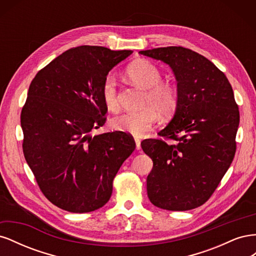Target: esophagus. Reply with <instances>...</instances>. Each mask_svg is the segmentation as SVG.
Listing matches in <instances>:
<instances>
[{"mask_svg":"<svg viewBox=\"0 0 256 256\" xmlns=\"http://www.w3.org/2000/svg\"><path fill=\"white\" fill-rule=\"evenodd\" d=\"M136 150H141V142H140V140H138V138H136Z\"/></svg>","mask_w":256,"mask_h":256,"instance_id":"1","label":"esophagus"}]
</instances>
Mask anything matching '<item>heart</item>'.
I'll return each mask as SVG.
<instances>
[{"instance_id": "heart-1", "label": "heart", "mask_w": 256, "mask_h": 256, "mask_svg": "<svg viewBox=\"0 0 256 256\" xmlns=\"http://www.w3.org/2000/svg\"><path fill=\"white\" fill-rule=\"evenodd\" d=\"M127 76L138 86L148 90L145 106H154L162 115L171 114L176 109L177 92L170 84L160 83L162 74L154 64L147 60H136L127 68ZM102 95L108 110L114 112L118 109V88L113 76H108L104 79ZM153 108L147 106L138 112H127L116 116L112 120V127L122 132L142 136L158 120L156 110Z\"/></svg>"}]
</instances>
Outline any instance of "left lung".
<instances>
[{"instance_id": "left-lung-1", "label": "left lung", "mask_w": 256, "mask_h": 256, "mask_svg": "<svg viewBox=\"0 0 256 256\" xmlns=\"http://www.w3.org/2000/svg\"><path fill=\"white\" fill-rule=\"evenodd\" d=\"M140 54L168 65L177 81L174 116L159 132L177 142L141 143L154 164L147 196L159 208L190 210L212 196L234 159L239 126L234 92L226 74L190 49L164 47Z\"/></svg>"}]
</instances>
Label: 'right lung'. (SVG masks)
<instances>
[{
  "mask_svg": "<svg viewBox=\"0 0 256 256\" xmlns=\"http://www.w3.org/2000/svg\"><path fill=\"white\" fill-rule=\"evenodd\" d=\"M131 53L80 46L54 58L30 82L21 112L23 154L44 196L64 210L102 207L116 173L136 148L122 131L90 134L106 122L104 81Z\"/></svg>",
  "mask_w": 256,
  "mask_h": 256,
  "instance_id": "right-lung-1",
  "label": "right lung"
}]
</instances>
